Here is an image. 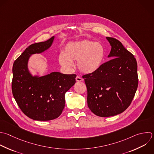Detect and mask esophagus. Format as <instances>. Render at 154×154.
<instances>
[{
  "label": "esophagus",
  "mask_w": 154,
  "mask_h": 154,
  "mask_svg": "<svg viewBox=\"0 0 154 154\" xmlns=\"http://www.w3.org/2000/svg\"><path fill=\"white\" fill-rule=\"evenodd\" d=\"M76 81L77 82H82V81H83V79L81 78L80 76H77L76 78Z\"/></svg>",
  "instance_id": "obj_1"
}]
</instances>
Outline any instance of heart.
<instances>
[{"label": "heart", "instance_id": "1", "mask_svg": "<svg viewBox=\"0 0 154 154\" xmlns=\"http://www.w3.org/2000/svg\"><path fill=\"white\" fill-rule=\"evenodd\" d=\"M105 54L102 43L85 40L69 43L58 60L60 64L66 68H71L73 61H77L78 69L84 74L90 75L100 68Z\"/></svg>", "mask_w": 154, "mask_h": 154}]
</instances>
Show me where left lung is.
<instances>
[{"instance_id": "1", "label": "left lung", "mask_w": 154, "mask_h": 154, "mask_svg": "<svg viewBox=\"0 0 154 154\" xmlns=\"http://www.w3.org/2000/svg\"><path fill=\"white\" fill-rule=\"evenodd\" d=\"M111 46L108 58L95 73L83 76L87 88V104L97 116L117 115L130 105L138 87L137 63L134 55L118 40L106 37Z\"/></svg>"}]
</instances>
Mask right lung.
<instances>
[{
  "instance_id": "add662e5",
  "label": "right lung",
  "mask_w": 154,
  "mask_h": 154,
  "mask_svg": "<svg viewBox=\"0 0 154 154\" xmlns=\"http://www.w3.org/2000/svg\"><path fill=\"white\" fill-rule=\"evenodd\" d=\"M55 39L28 47L14 61L13 67L12 91L23 112L38 121L51 120L58 117L65 106V94L76 82V75L58 72L41 76L31 73L28 63L31 57L48 50Z\"/></svg>"
}]
</instances>
